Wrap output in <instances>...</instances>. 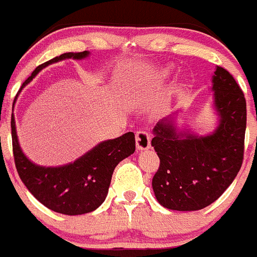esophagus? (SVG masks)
<instances>
[{"instance_id":"1","label":"esophagus","mask_w":257,"mask_h":257,"mask_svg":"<svg viewBox=\"0 0 257 257\" xmlns=\"http://www.w3.org/2000/svg\"><path fill=\"white\" fill-rule=\"evenodd\" d=\"M136 146L138 151H145L151 147V137L147 132L140 131L136 134Z\"/></svg>"}]
</instances>
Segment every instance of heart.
I'll return each instance as SVG.
<instances>
[{
    "label": "heart",
    "instance_id": "1",
    "mask_svg": "<svg viewBox=\"0 0 257 257\" xmlns=\"http://www.w3.org/2000/svg\"><path fill=\"white\" fill-rule=\"evenodd\" d=\"M167 73H169V71H164V72H162V74H164V76H167Z\"/></svg>",
    "mask_w": 257,
    "mask_h": 257
}]
</instances>
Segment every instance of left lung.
Masks as SVG:
<instances>
[{
	"label": "left lung",
	"instance_id": "obj_1",
	"mask_svg": "<svg viewBox=\"0 0 257 257\" xmlns=\"http://www.w3.org/2000/svg\"><path fill=\"white\" fill-rule=\"evenodd\" d=\"M214 131L199 136L177 125V112L158 121L151 145L160 157L152 179L162 207L191 212L217 200L238 174L243 160L246 100L232 74L217 67L212 76Z\"/></svg>",
	"mask_w": 257,
	"mask_h": 257
}]
</instances>
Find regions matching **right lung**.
Returning a JSON list of instances; mask_svg holds the SVG:
<instances>
[{"mask_svg": "<svg viewBox=\"0 0 257 257\" xmlns=\"http://www.w3.org/2000/svg\"><path fill=\"white\" fill-rule=\"evenodd\" d=\"M90 52L64 53L40 64L23 83L21 90L49 64L64 59H85ZM20 90V91H21ZM11 136L16 170L38 200L50 210L61 214L78 215L93 212L104 203L115 167L136 151L134 133L128 132L114 140L102 141L78 157L62 166H40L23 152L16 133L15 116H11Z\"/></svg>", "mask_w": 257, "mask_h": 257, "instance_id": "add662e5", "label": "right lung"}]
</instances>
